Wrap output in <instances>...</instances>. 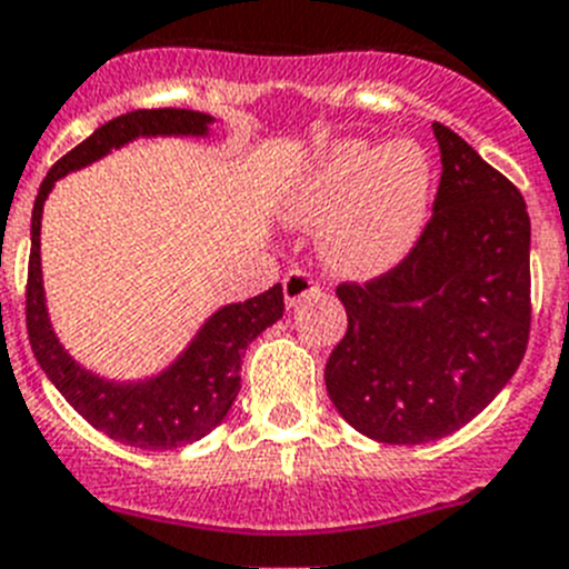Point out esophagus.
I'll return each instance as SVG.
<instances>
[{
  "instance_id": "1",
  "label": "esophagus",
  "mask_w": 569,
  "mask_h": 569,
  "mask_svg": "<svg viewBox=\"0 0 569 569\" xmlns=\"http://www.w3.org/2000/svg\"><path fill=\"white\" fill-rule=\"evenodd\" d=\"M315 291H318V283H315V278L309 274V271L291 269L289 274L283 278L286 306H298L300 300L309 298V295H315Z\"/></svg>"
}]
</instances>
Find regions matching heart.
<instances>
[{
	"instance_id": "1",
	"label": "heart",
	"mask_w": 569,
	"mask_h": 569,
	"mask_svg": "<svg viewBox=\"0 0 569 569\" xmlns=\"http://www.w3.org/2000/svg\"><path fill=\"white\" fill-rule=\"evenodd\" d=\"M432 166L418 142L383 148L349 140L309 171L289 202L295 223L320 229L323 263L343 278H375L415 249L429 217Z\"/></svg>"
}]
</instances>
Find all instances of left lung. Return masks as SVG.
Masks as SVG:
<instances>
[{"instance_id": "left-lung-1", "label": "left lung", "mask_w": 569, "mask_h": 569, "mask_svg": "<svg viewBox=\"0 0 569 569\" xmlns=\"http://www.w3.org/2000/svg\"><path fill=\"white\" fill-rule=\"evenodd\" d=\"M441 182L415 249L367 283H340L346 335L326 392L358 432L427 443L469 423L530 340V214L521 191L432 122Z\"/></svg>"}]
</instances>
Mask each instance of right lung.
I'll list each match as a JSON object with an SVG mask.
<instances>
[{"mask_svg":"<svg viewBox=\"0 0 569 569\" xmlns=\"http://www.w3.org/2000/svg\"><path fill=\"white\" fill-rule=\"evenodd\" d=\"M209 113L189 108H142L106 122L88 140L71 148L62 160L53 162L39 186L31 214V260H28V289H24V320L28 338L42 372L62 392L93 429L113 441L137 449H177L200 441L229 415L240 392V363L243 349L257 335L283 318V289L269 291L217 309L189 349L157 378L137 383H113L82 369L62 349L48 320L46 291H42V263H39V229L42 206L53 182L68 171L86 168L137 137H206L211 126Z\"/></svg>","mask_w":569,"mask_h":569,"instance_id":"right-lung-1","label":"right lung"}]
</instances>
